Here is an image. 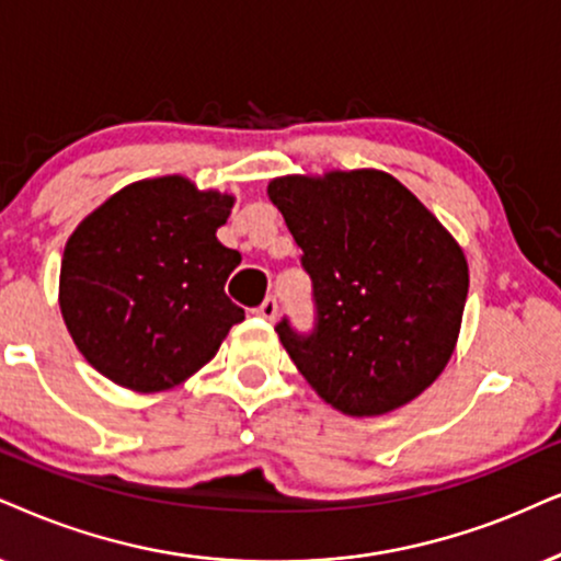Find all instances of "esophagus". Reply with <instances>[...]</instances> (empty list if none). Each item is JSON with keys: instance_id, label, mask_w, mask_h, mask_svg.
Returning a JSON list of instances; mask_svg holds the SVG:
<instances>
[{"instance_id": "obj_1", "label": "esophagus", "mask_w": 561, "mask_h": 561, "mask_svg": "<svg viewBox=\"0 0 561 561\" xmlns=\"http://www.w3.org/2000/svg\"><path fill=\"white\" fill-rule=\"evenodd\" d=\"M276 313H279V302H276L274 297H266V300L256 308V316L266 318V321H274Z\"/></svg>"}]
</instances>
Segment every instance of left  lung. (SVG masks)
I'll return each instance as SVG.
<instances>
[{"instance_id": "1", "label": "left lung", "mask_w": 561, "mask_h": 561, "mask_svg": "<svg viewBox=\"0 0 561 561\" xmlns=\"http://www.w3.org/2000/svg\"><path fill=\"white\" fill-rule=\"evenodd\" d=\"M313 282L316 323H276L297 370L333 409L386 414L416 399L448 365L469 264L450 232L380 170L268 183Z\"/></svg>"}]
</instances>
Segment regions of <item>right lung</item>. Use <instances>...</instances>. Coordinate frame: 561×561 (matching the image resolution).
<instances>
[{"label":"right lung","mask_w":561,"mask_h":561,"mask_svg":"<svg viewBox=\"0 0 561 561\" xmlns=\"http://www.w3.org/2000/svg\"><path fill=\"white\" fill-rule=\"evenodd\" d=\"M232 196L181 175L131 183L67 240L59 305L84 359L139 393L179 386L245 310L225 295L240 253L217 240Z\"/></svg>","instance_id":"right-lung-1"}]
</instances>
